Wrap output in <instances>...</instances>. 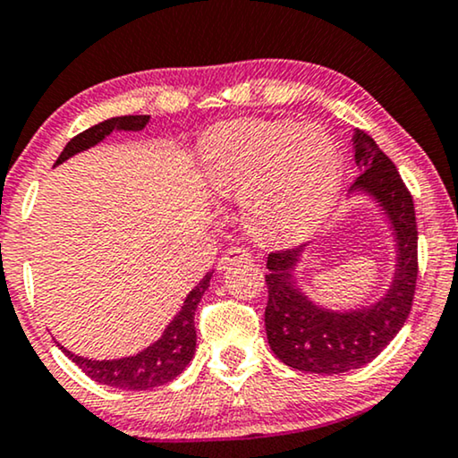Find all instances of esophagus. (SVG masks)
<instances>
[{"label":"esophagus","instance_id":"1","mask_svg":"<svg viewBox=\"0 0 458 458\" xmlns=\"http://www.w3.org/2000/svg\"><path fill=\"white\" fill-rule=\"evenodd\" d=\"M249 258H251V251H249V249H245V247H230V249H225L224 256L219 258L217 270H225V268H230V266H233V264L241 262V259H249Z\"/></svg>","mask_w":458,"mask_h":458}]
</instances>
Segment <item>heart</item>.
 Wrapping results in <instances>:
<instances>
[{
	"label": "heart",
	"instance_id": "obj_1",
	"mask_svg": "<svg viewBox=\"0 0 458 458\" xmlns=\"http://www.w3.org/2000/svg\"><path fill=\"white\" fill-rule=\"evenodd\" d=\"M202 162L217 192L241 194L249 230L266 241L298 239L319 225L343 177L327 132L293 120L219 124L202 139Z\"/></svg>",
	"mask_w": 458,
	"mask_h": 458
}]
</instances>
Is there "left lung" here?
I'll return each instance as SVG.
<instances>
[{
  "mask_svg": "<svg viewBox=\"0 0 458 458\" xmlns=\"http://www.w3.org/2000/svg\"><path fill=\"white\" fill-rule=\"evenodd\" d=\"M355 186L378 199L391 217L397 236L399 262L389 293L372 309L329 312L315 306L289 283L287 270L302 247L272 251L266 262L268 304L264 326L272 352L300 372L343 374L357 369L380 355L406 323L419 279V230L414 200L393 160L368 132H355Z\"/></svg>",
  "mask_w": 458,
  "mask_h": 458,
  "instance_id": "1",
  "label": "left lung"
}]
</instances>
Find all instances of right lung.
Listing matches in <instances>:
<instances>
[{
    "mask_svg": "<svg viewBox=\"0 0 458 458\" xmlns=\"http://www.w3.org/2000/svg\"><path fill=\"white\" fill-rule=\"evenodd\" d=\"M149 123V115H118V118H109L106 123H99L90 129H86L80 135H75L72 141L63 149L59 160L55 165H61L69 156L82 152L106 139L112 131H141ZM213 272H207L205 279L188 293L186 302L177 317L169 323L160 340H156L152 346L141 351L135 357L114 359V361H92V359L78 357L67 349L63 352L72 359L86 376H90L97 383L115 386V389H131V391H146L154 386L171 383L175 376L186 369L190 359L194 357L196 351V326L194 315L199 309L202 293L209 287Z\"/></svg>",
    "mask_w": 458,
    "mask_h": 458,
    "instance_id": "obj_1",
    "label": "right lung"
}]
</instances>
